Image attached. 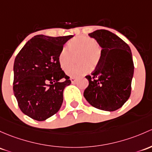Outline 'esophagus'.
<instances>
[{"label":"esophagus","instance_id":"1","mask_svg":"<svg viewBox=\"0 0 152 152\" xmlns=\"http://www.w3.org/2000/svg\"><path fill=\"white\" fill-rule=\"evenodd\" d=\"M71 81L72 84H73V83L76 82V78H74V77H71Z\"/></svg>","mask_w":152,"mask_h":152}]
</instances>
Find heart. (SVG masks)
Returning <instances> with one entry per match:
<instances>
[{
	"mask_svg": "<svg viewBox=\"0 0 152 152\" xmlns=\"http://www.w3.org/2000/svg\"><path fill=\"white\" fill-rule=\"evenodd\" d=\"M77 56L79 64L67 66L72 60V56ZM102 57V48L96 40L87 36L74 37L68 41L66 47H63L58 55V62L65 73L71 77H80L98 66Z\"/></svg>",
	"mask_w": 152,
	"mask_h": 152,
	"instance_id": "obj_1",
	"label": "heart"
}]
</instances>
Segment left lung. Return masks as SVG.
I'll use <instances>...</instances> for the list:
<instances>
[{"label": "left lung", "mask_w": 152, "mask_h": 152, "mask_svg": "<svg viewBox=\"0 0 152 152\" xmlns=\"http://www.w3.org/2000/svg\"><path fill=\"white\" fill-rule=\"evenodd\" d=\"M102 47L98 66L86 76L88 87L84 96L91 105L100 110L114 111L129 99L134 73L130 48L122 39L106 30L89 33Z\"/></svg>", "instance_id": "obj_1"}]
</instances>
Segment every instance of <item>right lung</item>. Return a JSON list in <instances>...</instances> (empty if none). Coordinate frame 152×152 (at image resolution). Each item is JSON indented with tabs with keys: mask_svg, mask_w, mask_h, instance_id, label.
<instances>
[{
	"mask_svg": "<svg viewBox=\"0 0 152 152\" xmlns=\"http://www.w3.org/2000/svg\"><path fill=\"white\" fill-rule=\"evenodd\" d=\"M73 36L38 35L29 40L16 57L13 90L22 113L44 121L60 110L63 90L71 81L60 67L58 55Z\"/></svg>",
	"mask_w": 152,
	"mask_h": 152,
	"instance_id": "add662e5",
	"label": "right lung"
}]
</instances>
